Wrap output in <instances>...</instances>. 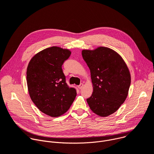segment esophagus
<instances>
[{"label": "esophagus", "instance_id": "34e87169", "mask_svg": "<svg viewBox=\"0 0 154 154\" xmlns=\"http://www.w3.org/2000/svg\"><path fill=\"white\" fill-rule=\"evenodd\" d=\"M83 86H84V84H82V83H81V84H80L79 86H78V88L79 89H81L82 88H83Z\"/></svg>", "mask_w": 154, "mask_h": 154}]
</instances>
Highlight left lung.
Masks as SVG:
<instances>
[{
    "label": "left lung",
    "instance_id": "8db88e82",
    "mask_svg": "<svg viewBox=\"0 0 154 154\" xmlns=\"http://www.w3.org/2000/svg\"><path fill=\"white\" fill-rule=\"evenodd\" d=\"M82 56L89 68L93 86L88 103L93 112L107 117L117 111L127 97L131 83L128 68L120 54L107 47L83 49Z\"/></svg>",
    "mask_w": 154,
    "mask_h": 154
}]
</instances>
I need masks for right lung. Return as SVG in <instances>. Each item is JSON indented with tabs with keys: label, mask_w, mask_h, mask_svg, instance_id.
Segmentation results:
<instances>
[{
	"label": "right lung",
	"mask_w": 154,
	"mask_h": 154,
	"mask_svg": "<svg viewBox=\"0 0 154 154\" xmlns=\"http://www.w3.org/2000/svg\"><path fill=\"white\" fill-rule=\"evenodd\" d=\"M71 51L59 46L46 48L34 56L27 68L30 97L38 109L52 117L65 113L71 106L76 91L65 82L62 69Z\"/></svg>",
	"instance_id": "add662e5"
}]
</instances>
